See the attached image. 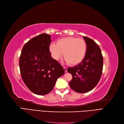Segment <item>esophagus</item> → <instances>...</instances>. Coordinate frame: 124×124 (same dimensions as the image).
<instances>
[{
    "label": "esophagus",
    "instance_id": "1",
    "mask_svg": "<svg viewBox=\"0 0 124 124\" xmlns=\"http://www.w3.org/2000/svg\"><path fill=\"white\" fill-rule=\"evenodd\" d=\"M63 69H64L65 72H67V68L66 67H63Z\"/></svg>",
    "mask_w": 124,
    "mask_h": 124
}]
</instances>
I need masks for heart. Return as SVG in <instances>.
Masks as SVG:
<instances>
[{
  "instance_id": "obj_1",
  "label": "heart",
  "mask_w": 124,
  "mask_h": 124,
  "mask_svg": "<svg viewBox=\"0 0 124 124\" xmlns=\"http://www.w3.org/2000/svg\"><path fill=\"white\" fill-rule=\"evenodd\" d=\"M49 48L52 57L55 60L61 58L63 54L66 62L71 65H76L84 58L87 45L82 38L65 37L59 39L57 44L51 43Z\"/></svg>"
}]
</instances>
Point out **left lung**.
Wrapping results in <instances>:
<instances>
[{
  "label": "left lung",
  "mask_w": 124,
  "mask_h": 124,
  "mask_svg": "<svg viewBox=\"0 0 124 124\" xmlns=\"http://www.w3.org/2000/svg\"><path fill=\"white\" fill-rule=\"evenodd\" d=\"M87 45L85 57L80 63L67 69L72 76L69 83L71 88L79 93L91 91L99 82L103 69V56L94 41L83 36Z\"/></svg>",
  "instance_id": "1"
}]
</instances>
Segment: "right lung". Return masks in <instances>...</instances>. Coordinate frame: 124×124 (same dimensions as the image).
Masks as SVG:
<instances>
[{
	"instance_id": "right-lung-1",
	"label": "right lung",
	"mask_w": 124,
	"mask_h": 124,
	"mask_svg": "<svg viewBox=\"0 0 124 124\" xmlns=\"http://www.w3.org/2000/svg\"><path fill=\"white\" fill-rule=\"evenodd\" d=\"M51 36L46 33L34 37L24 45L20 57L22 79L30 91L38 95L49 93L65 72L51 56Z\"/></svg>"
}]
</instances>
